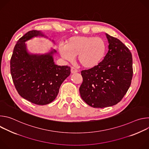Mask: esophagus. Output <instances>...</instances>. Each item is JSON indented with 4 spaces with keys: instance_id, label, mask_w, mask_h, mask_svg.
I'll return each mask as SVG.
<instances>
[{
    "instance_id": "esophagus-1",
    "label": "esophagus",
    "mask_w": 149,
    "mask_h": 149,
    "mask_svg": "<svg viewBox=\"0 0 149 149\" xmlns=\"http://www.w3.org/2000/svg\"><path fill=\"white\" fill-rule=\"evenodd\" d=\"M78 72V70L77 69H75L74 67H71V74H75V73H77Z\"/></svg>"
}]
</instances>
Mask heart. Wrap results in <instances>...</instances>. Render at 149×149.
<instances>
[{"instance_id": "1", "label": "heart", "mask_w": 149, "mask_h": 149, "mask_svg": "<svg viewBox=\"0 0 149 149\" xmlns=\"http://www.w3.org/2000/svg\"><path fill=\"white\" fill-rule=\"evenodd\" d=\"M107 46L100 37L74 36L59 47L61 56L68 61L77 56L80 65L86 69L97 67L105 56Z\"/></svg>"}]
</instances>
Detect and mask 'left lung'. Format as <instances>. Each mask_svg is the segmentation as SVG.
Masks as SVG:
<instances>
[{
  "instance_id": "8db88e82",
  "label": "left lung",
  "mask_w": 149,
  "mask_h": 149,
  "mask_svg": "<svg viewBox=\"0 0 149 149\" xmlns=\"http://www.w3.org/2000/svg\"><path fill=\"white\" fill-rule=\"evenodd\" d=\"M109 51L91 69L81 71L82 99L94 108H104L120 102L128 91L133 77L132 55L122 42L105 33Z\"/></svg>"
}]
</instances>
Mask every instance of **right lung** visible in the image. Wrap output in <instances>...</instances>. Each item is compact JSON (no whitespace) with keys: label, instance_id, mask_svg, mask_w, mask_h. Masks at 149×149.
Returning a JSON list of instances; mask_svg holds the SVG:
<instances>
[{"label":"right lung","instance_id":"1","mask_svg":"<svg viewBox=\"0 0 149 149\" xmlns=\"http://www.w3.org/2000/svg\"><path fill=\"white\" fill-rule=\"evenodd\" d=\"M35 37L48 38L36 30L29 31L20 38L11 57L10 73L21 97L32 103L43 105L56 98L61 85L71 74V68L55 64L54 55L56 51L54 49L42 54L29 52L26 42Z\"/></svg>","mask_w":149,"mask_h":149}]
</instances>
